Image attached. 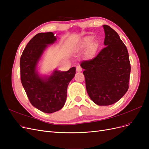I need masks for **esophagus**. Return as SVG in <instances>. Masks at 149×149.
I'll list each match as a JSON object with an SVG mask.
<instances>
[{"instance_id":"34e87169","label":"esophagus","mask_w":149,"mask_h":149,"mask_svg":"<svg viewBox=\"0 0 149 149\" xmlns=\"http://www.w3.org/2000/svg\"><path fill=\"white\" fill-rule=\"evenodd\" d=\"M82 70H83L82 68L80 66H78L77 67H76V71H77L78 72H80V71H81Z\"/></svg>"}]
</instances>
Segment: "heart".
Masks as SVG:
<instances>
[{
	"mask_svg": "<svg viewBox=\"0 0 149 149\" xmlns=\"http://www.w3.org/2000/svg\"><path fill=\"white\" fill-rule=\"evenodd\" d=\"M90 42H91V40H90V38H86L84 41V42L82 45V46H86Z\"/></svg>",
	"mask_w": 149,
	"mask_h": 149,
	"instance_id": "heart-1",
	"label": "heart"
}]
</instances>
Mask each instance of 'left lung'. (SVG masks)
Instances as JSON below:
<instances>
[{"label":"left lung","instance_id":"obj_1","mask_svg":"<svg viewBox=\"0 0 149 149\" xmlns=\"http://www.w3.org/2000/svg\"><path fill=\"white\" fill-rule=\"evenodd\" d=\"M106 46L91 60L83 61L86 88L89 97L99 106L118 101L129 89L130 64L127 49L119 35L103 25Z\"/></svg>","mask_w":149,"mask_h":149}]
</instances>
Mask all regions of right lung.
Listing matches in <instances>:
<instances>
[{
	"label": "right lung",
	"instance_id": "obj_1",
	"mask_svg": "<svg viewBox=\"0 0 149 149\" xmlns=\"http://www.w3.org/2000/svg\"><path fill=\"white\" fill-rule=\"evenodd\" d=\"M56 38L52 32L39 33L26 45L20 61V79L30 103L45 113L60 110L65 105L67 88L76 73L75 67L67 71L55 70L49 77H41L36 70L47 45Z\"/></svg>",
	"mask_w": 149,
	"mask_h": 149
}]
</instances>
